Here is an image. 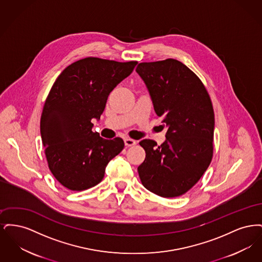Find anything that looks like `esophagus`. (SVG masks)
Listing matches in <instances>:
<instances>
[{"mask_svg":"<svg viewBox=\"0 0 262 262\" xmlns=\"http://www.w3.org/2000/svg\"><path fill=\"white\" fill-rule=\"evenodd\" d=\"M137 143V141L136 140H134V139H132V138H125V146H133V145H135Z\"/></svg>","mask_w":262,"mask_h":262,"instance_id":"1","label":"esophagus"}]
</instances>
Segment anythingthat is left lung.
<instances>
[{"label":"left lung","instance_id":"obj_1","mask_svg":"<svg viewBox=\"0 0 262 262\" xmlns=\"http://www.w3.org/2000/svg\"><path fill=\"white\" fill-rule=\"evenodd\" d=\"M137 74L149 90L154 110L167 126L161 145L139 142L145 159L137 168L144 187L162 198L187 192L213 157L214 110L207 89L186 64L174 59L139 62Z\"/></svg>","mask_w":262,"mask_h":262}]
</instances>
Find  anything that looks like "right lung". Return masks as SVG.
Wrapping results in <instances>:
<instances>
[{"mask_svg": "<svg viewBox=\"0 0 262 262\" xmlns=\"http://www.w3.org/2000/svg\"><path fill=\"white\" fill-rule=\"evenodd\" d=\"M137 63L88 57L68 66L55 80L40 132L48 167L62 187L74 191L95 187L124 149L121 137L109 140L92 132V120L100 119L109 94Z\"/></svg>", "mask_w": 262, "mask_h": 262, "instance_id": "obj_1", "label": "right lung"}]
</instances>
